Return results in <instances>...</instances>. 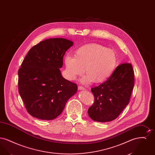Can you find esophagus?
<instances>
[{
    "mask_svg": "<svg viewBox=\"0 0 155 155\" xmlns=\"http://www.w3.org/2000/svg\"><path fill=\"white\" fill-rule=\"evenodd\" d=\"M78 89H80V90H81V89L85 90V88L84 87H83L82 86H78Z\"/></svg>",
    "mask_w": 155,
    "mask_h": 155,
    "instance_id": "esophagus-1",
    "label": "esophagus"
}]
</instances>
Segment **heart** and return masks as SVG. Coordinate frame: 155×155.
I'll return each mask as SVG.
<instances>
[{
	"label": "heart",
	"mask_w": 155,
	"mask_h": 155,
	"mask_svg": "<svg viewBox=\"0 0 155 155\" xmlns=\"http://www.w3.org/2000/svg\"><path fill=\"white\" fill-rule=\"evenodd\" d=\"M67 77L74 80L84 72L87 74L82 82L89 84L94 81L102 83L106 81L114 72L117 63V56L113 50L101 45L92 44L79 48L75 57L67 55L64 59Z\"/></svg>",
	"instance_id": "obj_1"
}]
</instances>
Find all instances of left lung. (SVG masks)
I'll return each instance as SVG.
<instances>
[{
	"label": "left lung",
	"instance_id": "1",
	"mask_svg": "<svg viewBox=\"0 0 155 155\" xmlns=\"http://www.w3.org/2000/svg\"><path fill=\"white\" fill-rule=\"evenodd\" d=\"M134 86L131 64L118 65L108 80L91 88L94 103L88 110L89 117L102 123L116 119L129 103Z\"/></svg>",
	"mask_w": 155,
	"mask_h": 155
}]
</instances>
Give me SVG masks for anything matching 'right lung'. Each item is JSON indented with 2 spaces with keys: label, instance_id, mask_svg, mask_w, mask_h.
Masks as SVG:
<instances>
[{
  "label": "right lung",
  "instance_id": "1",
  "mask_svg": "<svg viewBox=\"0 0 155 155\" xmlns=\"http://www.w3.org/2000/svg\"><path fill=\"white\" fill-rule=\"evenodd\" d=\"M73 45L64 38H50L31 48L18 71V92L28 113L44 120L56 118L77 85L64 78L60 68L63 56Z\"/></svg>",
  "mask_w": 155,
  "mask_h": 155
}]
</instances>
